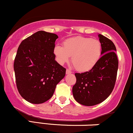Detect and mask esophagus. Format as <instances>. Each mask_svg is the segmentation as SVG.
<instances>
[{"label":"esophagus","instance_id":"34e87169","mask_svg":"<svg viewBox=\"0 0 133 133\" xmlns=\"http://www.w3.org/2000/svg\"><path fill=\"white\" fill-rule=\"evenodd\" d=\"M72 72H71V71H70V70H69V69H66V74H70V73H71Z\"/></svg>","mask_w":133,"mask_h":133}]
</instances>
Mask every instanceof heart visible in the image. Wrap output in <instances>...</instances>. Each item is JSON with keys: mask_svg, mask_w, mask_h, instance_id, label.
Returning <instances> with one entry per match:
<instances>
[{"mask_svg": "<svg viewBox=\"0 0 133 133\" xmlns=\"http://www.w3.org/2000/svg\"><path fill=\"white\" fill-rule=\"evenodd\" d=\"M54 54L60 64L68 62L71 57L73 66L79 71H87L95 66L100 58L101 45L99 40L78 37L67 39L63 46L56 45Z\"/></svg>", "mask_w": 133, "mask_h": 133, "instance_id": "heart-1", "label": "heart"}]
</instances>
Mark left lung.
I'll list each match as a JSON object with an SVG mask.
<instances>
[{"mask_svg": "<svg viewBox=\"0 0 133 133\" xmlns=\"http://www.w3.org/2000/svg\"><path fill=\"white\" fill-rule=\"evenodd\" d=\"M101 57L90 71L76 73V82L73 87L75 99L85 106H94L110 96L116 83L118 60L116 48L111 40L99 34Z\"/></svg>", "mask_w": 133, "mask_h": 133, "instance_id": "obj_1", "label": "left lung"}]
</instances>
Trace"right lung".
<instances>
[{
    "mask_svg": "<svg viewBox=\"0 0 133 133\" xmlns=\"http://www.w3.org/2000/svg\"><path fill=\"white\" fill-rule=\"evenodd\" d=\"M58 38L55 34L38 31L23 40L17 50L14 63L17 88L31 103L48 100L65 76L66 68L55 60Z\"/></svg>",
    "mask_w": 133,
    "mask_h": 133,
    "instance_id": "obj_1",
    "label": "right lung"
}]
</instances>
